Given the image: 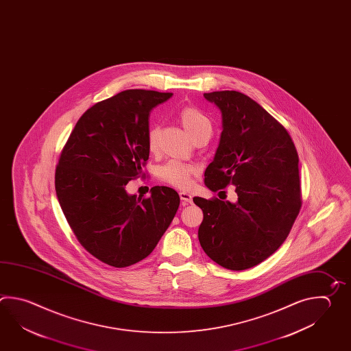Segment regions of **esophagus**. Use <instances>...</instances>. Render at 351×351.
Returning a JSON list of instances; mask_svg holds the SVG:
<instances>
[{"label": "esophagus", "mask_w": 351, "mask_h": 351, "mask_svg": "<svg viewBox=\"0 0 351 351\" xmlns=\"http://www.w3.org/2000/svg\"><path fill=\"white\" fill-rule=\"evenodd\" d=\"M180 199L184 201V202L191 204V202H193V195H191V193H185V191H181V193H180Z\"/></svg>", "instance_id": "1"}]
</instances>
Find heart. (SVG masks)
I'll return each instance as SVG.
<instances>
[{
  "label": "heart",
  "instance_id": "b5f03b06",
  "mask_svg": "<svg viewBox=\"0 0 351 351\" xmlns=\"http://www.w3.org/2000/svg\"><path fill=\"white\" fill-rule=\"evenodd\" d=\"M179 119L187 134L193 137L197 131L210 126V121L205 114L193 106H186L179 112ZM158 129L152 126L147 132L149 150L155 151L158 147ZM196 172L193 165L184 164L180 161H169L160 170V176L169 185L186 189L191 185V180Z\"/></svg>",
  "mask_w": 351,
  "mask_h": 351
}]
</instances>
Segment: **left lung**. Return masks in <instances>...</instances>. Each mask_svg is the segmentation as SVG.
Instances as JSON below:
<instances>
[{
	"label": "left lung",
	"instance_id": "obj_1",
	"mask_svg": "<svg viewBox=\"0 0 351 351\" xmlns=\"http://www.w3.org/2000/svg\"><path fill=\"white\" fill-rule=\"evenodd\" d=\"M221 111L222 132L205 184L237 187V202L193 197L204 220L199 241L229 270L263 263L285 241L301 208L299 156L287 129L249 96L204 93Z\"/></svg>",
	"mask_w": 351,
	"mask_h": 351
}]
</instances>
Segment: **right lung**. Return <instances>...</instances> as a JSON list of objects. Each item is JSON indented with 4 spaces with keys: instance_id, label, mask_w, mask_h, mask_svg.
<instances>
[{
    "instance_id": "add662e5",
    "label": "right lung",
    "mask_w": 351,
    "mask_h": 351,
    "mask_svg": "<svg viewBox=\"0 0 351 351\" xmlns=\"http://www.w3.org/2000/svg\"><path fill=\"white\" fill-rule=\"evenodd\" d=\"M171 93L126 90L80 117L64 145L55 187L64 217L95 258L126 267L147 258L170 226L179 193L154 186L147 199L126 191L149 160L151 110Z\"/></svg>"
}]
</instances>
